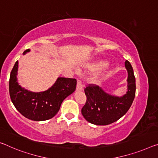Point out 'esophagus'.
I'll return each instance as SVG.
<instances>
[{
	"label": "esophagus",
	"mask_w": 158,
	"mask_h": 158,
	"mask_svg": "<svg viewBox=\"0 0 158 158\" xmlns=\"http://www.w3.org/2000/svg\"><path fill=\"white\" fill-rule=\"evenodd\" d=\"M77 90H82L83 89V85L82 83V81L81 80H77Z\"/></svg>",
	"instance_id": "obj_1"
}]
</instances>
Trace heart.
Wrapping results in <instances>:
<instances>
[{
    "mask_svg": "<svg viewBox=\"0 0 158 158\" xmlns=\"http://www.w3.org/2000/svg\"><path fill=\"white\" fill-rule=\"evenodd\" d=\"M104 65H105V63L104 62H100L99 63V64L94 65L93 66V68H92V69L93 70H98L99 69H101V68L104 67Z\"/></svg>",
    "mask_w": 158,
    "mask_h": 158,
    "instance_id": "obj_1",
    "label": "heart"
}]
</instances>
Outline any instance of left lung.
Instances as JSON below:
<instances>
[{
    "mask_svg": "<svg viewBox=\"0 0 158 158\" xmlns=\"http://www.w3.org/2000/svg\"><path fill=\"white\" fill-rule=\"evenodd\" d=\"M125 66L128 73V91L121 98L104 93L94 84H89L85 87L87 100L81 112L89 123L99 126L110 124L119 119L129 110L135 95V79L129 61L126 60Z\"/></svg>",
    "mask_w": 158,
    "mask_h": 158,
    "instance_id": "1",
    "label": "left lung"
}]
</instances>
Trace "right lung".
Returning a JSON list of instances; mask_svg holds the SVG:
<instances>
[{
	"mask_svg": "<svg viewBox=\"0 0 158 158\" xmlns=\"http://www.w3.org/2000/svg\"><path fill=\"white\" fill-rule=\"evenodd\" d=\"M28 52L30 49H27L24 54ZM18 68V61H16L10 76V97L17 110L30 120L45 121L54 117L63 101L76 89V79L59 77L48 90L31 93L22 88L17 82Z\"/></svg>",
	"mask_w": 158,
	"mask_h": 158,
	"instance_id": "right-lung-1",
	"label": "right lung"
}]
</instances>
